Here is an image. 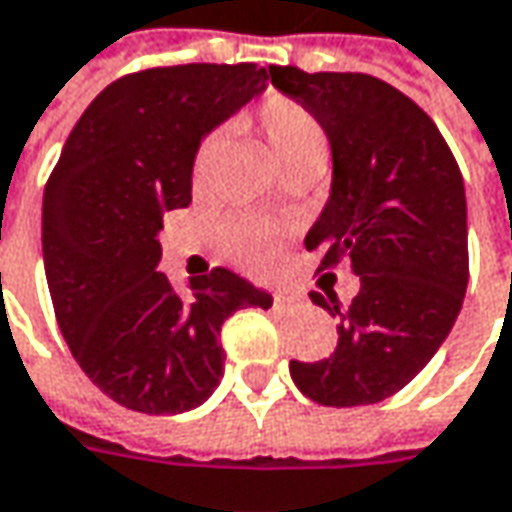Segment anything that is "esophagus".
<instances>
[{
    "instance_id": "34e87169",
    "label": "esophagus",
    "mask_w": 512,
    "mask_h": 512,
    "mask_svg": "<svg viewBox=\"0 0 512 512\" xmlns=\"http://www.w3.org/2000/svg\"><path fill=\"white\" fill-rule=\"evenodd\" d=\"M294 302H299V296L285 294V291L273 294V305H276V308H288V305H294Z\"/></svg>"
}]
</instances>
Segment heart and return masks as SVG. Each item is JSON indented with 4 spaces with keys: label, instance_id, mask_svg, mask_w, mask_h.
Here are the masks:
<instances>
[{
    "label": "heart",
    "instance_id": "b5f03b06",
    "mask_svg": "<svg viewBox=\"0 0 512 512\" xmlns=\"http://www.w3.org/2000/svg\"><path fill=\"white\" fill-rule=\"evenodd\" d=\"M253 126L268 143L270 155L279 161V167L299 164V161H322L325 155V132L320 120L311 115L302 103H296L285 94H268L256 112H253ZM210 161V143H204L195 155L192 172L195 178L204 175ZM221 242L227 256L247 270H268L276 259L279 247V227L253 216H233L224 230Z\"/></svg>",
    "mask_w": 512,
    "mask_h": 512
}]
</instances>
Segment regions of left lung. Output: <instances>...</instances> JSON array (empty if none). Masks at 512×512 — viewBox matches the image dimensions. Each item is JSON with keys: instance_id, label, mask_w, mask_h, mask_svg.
<instances>
[{"instance_id": "1", "label": "left lung", "mask_w": 512, "mask_h": 512, "mask_svg": "<svg viewBox=\"0 0 512 512\" xmlns=\"http://www.w3.org/2000/svg\"><path fill=\"white\" fill-rule=\"evenodd\" d=\"M270 83L317 117L331 143V195L305 247L322 253L320 270L351 265L360 276L348 308L311 296L340 317V340L325 360H291V377L322 406L380 403L458 320L470 279L461 169L432 117L377 77L270 65Z\"/></svg>"}]
</instances>
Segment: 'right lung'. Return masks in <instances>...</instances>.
<instances>
[{"label": "right lung", "instance_id": "add662e5", "mask_svg": "<svg viewBox=\"0 0 512 512\" xmlns=\"http://www.w3.org/2000/svg\"><path fill=\"white\" fill-rule=\"evenodd\" d=\"M253 63L126 74L71 129L42 195V259L65 343L91 383L143 415L201 406L224 374L221 325L273 296L216 268L172 288L164 213L192 201L201 141L268 89Z\"/></svg>", "mask_w": 512, "mask_h": 512}]
</instances>
